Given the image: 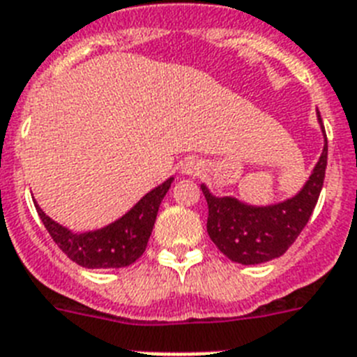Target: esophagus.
I'll return each mask as SVG.
<instances>
[{
	"mask_svg": "<svg viewBox=\"0 0 357 357\" xmlns=\"http://www.w3.org/2000/svg\"><path fill=\"white\" fill-rule=\"evenodd\" d=\"M181 172L185 176H199L203 172V167H201V163L197 160L188 158V160H185L181 163Z\"/></svg>",
	"mask_w": 357,
	"mask_h": 357,
	"instance_id": "esophagus-1",
	"label": "esophagus"
}]
</instances>
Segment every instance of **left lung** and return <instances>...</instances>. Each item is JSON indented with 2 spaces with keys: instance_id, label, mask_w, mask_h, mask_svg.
<instances>
[{
  "instance_id": "8db88e82",
  "label": "left lung",
  "mask_w": 357,
  "mask_h": 357,
  "mask_svg": "<svg viewBox=\"0 0 357 357\" xmlns=\"http://www.w3.org/2000/svg\"><path fill=\"white\" fill-rule=\"evenodd\" d=\"M318 122L324 132V151L296 196L280 203L255 206L231 196L217 197L206 185H201L208 203L206 230L219 252L230 260L252 266L277 259L287 252L305 228L320 197L327 169V135L320 113Z\"/></svg>"
}]
</instances>
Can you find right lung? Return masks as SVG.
<instances>
[{"instance_id": "add662e5", "label": "right lung", "mask_w": 357, "mask_h": 357, "mask_svg": "<svg viewBox=\"0 0 357 357\" xmlns=\"http://www.w3.org/2000/svg\"><path fill=\"white\" fill-rule=\"evenodd\" d=\"M174 178H169L145 194L126 215L100 230L73 234L66 226L50 219L41 206L36 210L43 225L61 250L82 268L111 269L126 268L140 259L156 222L158 208L169 192Z\"/></svg>"}]
</instances>
